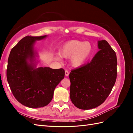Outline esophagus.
<instances>
[{"label": "esophagus", "mask_w": 133, "mask_h": 133, "mask_svg": "<svg viewBox=\"0 0 133 133\" xmlns=\"http://www.w3.org/2000/svg\"><path fill=\"white\" fill-rule=\"evenodd\" d=\"M69 71H68V70H65V75L66 76H68V75H69Z\"/></svg>", "instance_id": "obj_1"}]
</instances>
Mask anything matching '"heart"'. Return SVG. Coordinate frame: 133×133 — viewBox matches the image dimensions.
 I'll return each mask as SVG.
<instances>
[{
	"label": "heart",
	"instance_id": "b5f03b06",
	"mask_svg": "<svg viewBox=\"0 0 133 133\" xmlns=\"http://www.w3.org/2000/svg\"><path fill=\"white\" fill-rule=\"evenodd\" d=\"M93 50V46L89 42L71 40L64 43L60 48L59 54L55 55L54 59L62 61V57L70 58V63L74 68H80L89 59Z\"/></svg>",
	"mask_w": 133,
	"mask_h": 133
}]
</instances>
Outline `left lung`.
Wrapping results in <instances>:
<instances>
[{
  "instance_id": "8db88e82",
  "label": "left lung",
  "mask_w": 133,
  "mask_h": 133,
  "mask_svg": "<svg viewBox=\"0 0 133 133\" xmlns=\"http://www.w3.org/2000/svg\"><path fill=\"white\" fill-rule=\"evenodd\" d=\"M98 51L91 61L71 71L70 98L80 109L101 105L113 88L117 75L115 52L105 41H99Z\"/></svg>"
}]
</instances>
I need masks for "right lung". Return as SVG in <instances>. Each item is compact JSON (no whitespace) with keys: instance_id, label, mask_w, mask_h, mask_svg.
<instances>
[{"instance_id":"obj_1","label":"right lung","mask_w":133,"mask_h":133,"mask_svg":"<svg viewBox=\"0 0 133 133\" xmlns=\"http://www.w3.org/2000/svg\"><path fill=\"white\" fill-rule=\"evenodd\" d=\"M46 37L23 38L11 50L8 61L6 78L12 93L20 103L31 108L47 105L65 75L62 68H37L38 56L35 43Z\"/></svg>"}]
</instances>
